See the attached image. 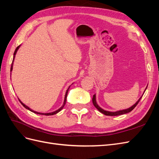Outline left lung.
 <instances>
[{"mask_svg": "<svg viewBox=\"0 0 159 159\" xmlns=\"http://www.w3.org/2000/svg\"><path fill=\"white\" fill-rule=\"evenodd\" d=\"M147 89V88H146ZM145 89V90H146ZM142 97L140 98V99H139L137 102L135 103V104H134L132 107H129L128 109H124V110H121V111H115V112H110V111H105V110H103V109L101 108L99 105L97 104V102H96V99H95V95H93V99H92V102H93V105L94 106L97 108L99 111L101 113H102L103 114L105 115H108V116H117V115H123V114H125V113H129L130 111H131L135 107L137 104L139 103V101L141 100Z\"/></svg>", "mask_w": 159, "mask_h": 159, "instance_id": "left-lung-1", "label": "left lung"}]
</instances>
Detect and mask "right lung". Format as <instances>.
Returning a JSON list of instances; mask_svg holds the SVG:
<instances>
[{
  "label": "right lung",
  "instance_id": "add662e5",
  "mask_svg": "<svg viewBox=\"0 0 159 159\" xmlns=\"http://www.w3.org/2000/svg\"><path fill=\"white\" fill-rule=\"evenodd\" d=\"M20 46H18L16 48V50H15V51H14V56H13V60H12V64H11V71H12V66H13V62H14V57H15V55H16V52H17V50H18V48H20ZM70 87L68 88V89H67V91H66V95H65V98H64V104H63V105H62V106L59 109H57V110H56V111H54V112H52V113H38V112H36V111H33V110H32L31 109H30L29 107H28V106H26V105H25L22 102H20V100H19L20 101V102L21 103V104L23 105L24 107H25L26 109H28V110H30V111H32V112H33V113H37V114H40V115H55V114H56L57 113H58L59 111H60L63 109V107H64V105H65V104H66V98H67V95H68V90H69V89H70Z\"/></svg>",
  "mask_w": 159,
  "mask_h": 159
}]
</instances>
